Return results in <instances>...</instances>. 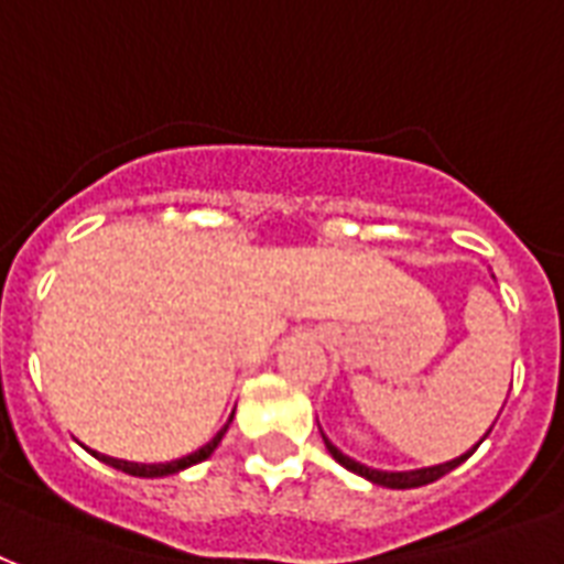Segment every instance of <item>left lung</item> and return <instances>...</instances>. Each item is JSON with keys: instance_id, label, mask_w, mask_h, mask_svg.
I'll return each instance as SVG.
<instances>
[{"instance_id": "left-lung-1", "label": "left lung", "mask_w": 564, "mask_h": 564, "mask_svg": "<svg viewBox=\"0 0 564 564\" xmlns=\"http://www.w3.org/2000/svg\"><path fill=\"white\" fill-rule=\"evenodd\" d=\"M490 434V431H488ZM485 434V437H488ZM321 437H324V446H327V452L333 455V458L341 464L345 469H350V473H357V476L368 478V481H375V485H383V488H395V490H408V488H422V485H431V481H437V478H443L446 473H452V469L458 467V464H464V460L476 452L478 446H481V440H478L476 446L469 448L467 455H460V458L455 460H446V464H437V467H425V469H408V473H387V469H371L366 467V464H359V460L347 458V455H341L333 443H329V437L321 431Z\"/></svg>"}]
</instances>
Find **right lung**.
Here are the masks:
<instances>
[{"instance_id":"right-lung-1","label":"right lung","mask_w":564,"mask_h":564,"mask_svg":"<svg viewBox=\"0 0 564 564\" xmlns=\"http://www.w3.org/2000/svg\"><path fill=\"white\" fill-rule=\"evenodd\" d=\"M235 416V413H231ZM228 425H231V419H228L226 425L219 427L217 437L210 440L207 446H202L198 452H193V455H186V458H177V460H169V464H133V460H118V458H109V455H100V452H91L97 460H104V464H109V467L121 469V473H130V476H139V478H160V476H172V473H181V469L193 467V464H198V460H205L214 455V448L223 443V437H226Z\"/></svg>"}]
</instances>
